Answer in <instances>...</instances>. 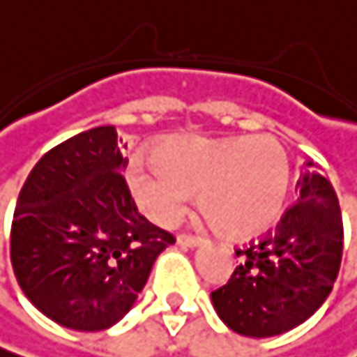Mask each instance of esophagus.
Returning <instances> with one entry per match:
<instances>
[{
  "label": "esophagus",
  "mask_w": 357,
  "mask_h": 357,
  "mask_svg": "<svg viewBox=\"0 0 357 357\" xmlns=\"http://www.w3.org/2000/svg\"><path fill=\"white\" fill-rule=\"evenodd\" d=\"M201 243V237L197 235H180L177 237V245H182V248H197Z\"/></svg>",
  "instance_id": "34e87169"
}]
</instances>
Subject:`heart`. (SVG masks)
<instances>
[{
    "label": "heart",
    "instance_id": "heart-1",
    "mask_svg": "<svg viewBox=\"0 0 357 357\" xmlns=\"http://www.w3.org/2000/svg\"><path fill=\"white\" fill-rule=\"evenodd\" d=\"M158 165H131L139 207L160 224L182 215L192 190L231 237H256L279 220L290 190V156L275 135L184 137L165 144Z\"/></svg>",
    "mask_w": 357,
    "mask_h": 357
}]
</instances>
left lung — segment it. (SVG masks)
Wrapping results in <instances>:
<instances>
[{
	"instance_id": "left-lung-1",
	"label": "left lung",
	"mask_w": 357,
	"mask_h": 357,
	"mask_svg": "<svg viewBox=\"0 0 357 357\" xmlns=\"http://www.w3.org/2000/svg\"><path fill=\"white\" fill-rule=\"evenodd\" d=\"M298 199L273 231L237 248L239 266L211 292L220 319L243 337L288 333L309 319L333 290L343 256V218L321 167L309 160Z\"/></svg>"
}]
</instances>
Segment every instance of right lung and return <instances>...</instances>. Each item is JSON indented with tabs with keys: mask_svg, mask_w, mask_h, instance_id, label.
Returning <instances> with one entry per match:
<instances>
[{
	"mask_svg": "<svg viewBox=\"0 0 357 357\" xmlns=\"http://www.w3.org/2000/svg\"><path fill=\"white\" fill-rule=\"evenodd\" d=\"M124 167L116 129L95 126L48 150L20 188L10 233L16 282L65 328L114 326L175 243L137 211Z\"/></svg>",
	"mask_w": 357,
	"mask_h": 357,
	"instance_id": "right-lung-1",
	"label": "right lung"
}]
</instances>
